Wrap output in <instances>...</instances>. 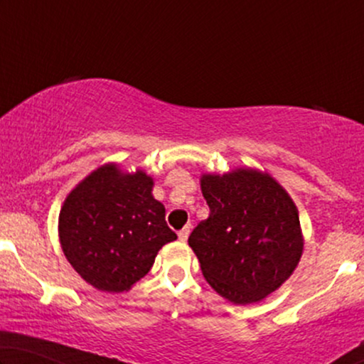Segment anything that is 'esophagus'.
Instances as JSON below:
<instances>
[{"label":"esophagus","mask_w":364,"mask_h":364,"mask_svg":"<svg viewBox=\"0 0 364 364\" xmlns=\"http://www.w3.org/2000/svg\"><path fill=\"white\" fill-rule=\"evenodd\" d=\"M188 233H191V225H186L181 232H178V240L186 242L188 238Z\"/></svg>","instance_id":"1"}]
</instances>
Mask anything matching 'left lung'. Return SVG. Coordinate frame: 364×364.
I'll return each mask as SVG.
<instances>
[{"label": "left lung", "mask_w": 364, "mask_h": 364, "mask_svg": "<svg viewBox=\"0 0 364 364\" xmlns=\"http://www.w3.org/2000/svg\"><path fill=\"white\" fill-rule=\"evenodd\" d=\"M210 215L193 228L188 245L208 285L235 305L262 301L278 290L300 262L298 208L270 173L238 167L202 173Z\"/></svg>", "instance_id": "left-lung-1"}]
</instances>
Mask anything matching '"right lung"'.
Wrapping results in <instances>:
<instances>
[{
	"instance_id": "add662e5",
	"label": "right lung",
	"mask_w": 364,
	"mask_h": 364,
	"mask_svg": "<svg viewBox=\"0 0 364 364\" xmlns=\"http://www.w3.org/2000/svg\"><path fill=\"white\" fill-rule=\"evenodd\" d=\"M154 178L109 162L84 177L64 200L58 233L64 257L101 291H129L157 253L177 238L166 207L152 196Z\"/></svg>"
}]
</instances>
